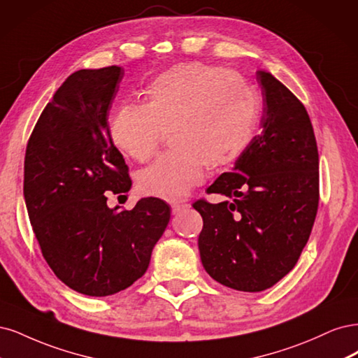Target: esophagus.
I'll use <instances>...</instances> for the list:
<instances>
[{"mask_svg":"<svg viewBox=\"0 0 358 358\" xmlns=\"http://www.w3.org/2000/svg\"><path fill=\"white\" fill-rule=\"evenodd\" d=\"M189 208V203H182V202H178V203H172V213L174 214H178L184 210Z\"/></svg>","mask_w":358,"mask_h":358,"instance_id":"obj_1","label":"esophagus"}]
</instances>
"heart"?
<instances>
[{
	"instance_id": "1",
	"label": "heart",
	"mask_w": 358,
	"mask_h": 358,
	"mask_svg": "<svg viewBox=\"0 0 358 358\" xmlns=\"http://www.w3.org/2000/svg\"><path fill=\"white\" fill-rule=\"evenodd\" d=\"M143 106L120 107L108 124L113 145L145 162L169 134L172 152L138 174L145 196L178 202L202 184L205 166L239 157L256 128L259 96L242 76L222 66L186 62L168 68L143 90Z\"/></svg>"
}]
</instances>
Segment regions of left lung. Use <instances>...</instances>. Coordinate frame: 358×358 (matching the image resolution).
Instances as JSON below:
<instances>
[{"label":"left lung","instance_id":"left-lung-1","mask_svg":"<svg viewBox=\"0 0 358 358\" xmlns=\"http://www.w3.org/2000/svg\"><path fill=\"white\" fill-rule=\"evenodd\" d=\"M263 94L260 134L234 171L198 199L203 220L198 245L211 278L239 292H263L290 272L309 239L318 210V148L303 103L271 73L257 71Z\"/></svg>","mask_w":358,"mask_h":358}]
</instances>
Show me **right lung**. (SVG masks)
<instances>
[{
	"label": "right lung",
	"instance_id": "right-lung-1",
	"mask_svg": "<svg viewBox=\"0 0 358 358\" xmlns=\"http://www.w3.org/2000/svg\"><path fill=\"white\" fill-rule=\"evenodd\" d=\"M122 78L116 65L73 73L43 110L25 153L24 196L43 257L64 284L95 297L141 278L171 218L159 198L131 211L107 205L103 193L132 186L107 123Z\"/></svg>",
	"mask_w": 358,
	"mask_h": 358
}]
</instances>
